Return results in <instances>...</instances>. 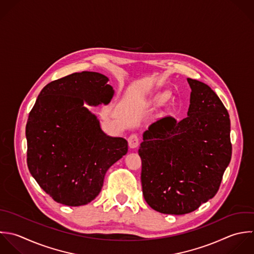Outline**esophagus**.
I'll use <instances>...</instances> for the list:
<instances>
[{
    "label": "esophagus",
    "instance_id": "1",
    "mask_svg": "<svg viewBox=\"0 0 254 254\" xmlns=\"http://www.w3.org/2000/svg\"><path fill=\"white\" fill-rule=\"evenodd\" d=\"M127 142H128V146L130 148H136L139 144V138H138L137 134H135V133L130 134L127 138Z\"/></svg>",
    "mask_w": 254,
    "mask_h": 254
}]
</instances>
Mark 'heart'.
<instances>
[{"mask_svg": "<svg viewBox=\"0 0 254 254\" xmlns=\"http://www.w3.org/2000/svg\"><path fill=\"white\" fill-rule=\"evenodd\" d=\"M164 99H165V95H160V96L158 97V101H159V102L164 101Z\"/></svg>", "mask_w": 254, "mask_h": 254, "instance_id": "heart-1", "label": "heart"}]
</instances>
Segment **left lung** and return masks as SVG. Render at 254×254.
<instances>
[{"instance_id": "left-lung-1", "label": "left lung", "mask_w": 254, "mask_h": 254, "mask_svg": "<svg viewBox=\"0 0 254 254\" xmlns=\"http://www.w3.org/2000/svg\"><path fill=\"white\" fill-rule=\"evenodd\" d=\"M187 81L192 90L188 117L154 122L138 149L144 200L168 215L191 213L212 199L232 158L226 107L207 84Z\"/></svg>"}]
</instances>
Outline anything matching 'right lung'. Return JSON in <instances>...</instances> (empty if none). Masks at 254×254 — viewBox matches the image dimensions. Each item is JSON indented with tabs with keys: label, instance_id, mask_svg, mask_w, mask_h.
Returning a JSON list of instances; mask_svg holds the SVG:
<instances>
[{
	"label": "right lung",
	"instance_id": "add662e5",
	"mask_svg": "<svg viewBox=\"0 0 254 254\" xmlns=\"http://www.w3.org/2000/svg\"><path fill=\"white\" fill-rule=\"evenodd\" d=\"M108 77L83 71L52 81L39 93L26 127L27 166L55 202L77 207L101 192L108 169L127 152V141L107 135L86 107L108 105Z\"/></svg>",
	"mask_w": 254,
	"mask_h": 254
}]
</instances>
